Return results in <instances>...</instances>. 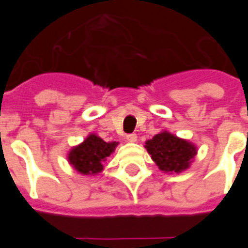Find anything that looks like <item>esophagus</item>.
Wrapping results in <instances>:
<instances>
[{
	"instance_id": "esophagus-1",
	"label": "esophagus",
	"mask_w": 248,
	"mask_h": 248,
	"mask_svg": "<svg viewBox=\"0 0 248 248\" xmlns=\"http://www.w3.org/2000/svg\"><path fill=\"white\" fill-rule=\"evenodd\" d=\"M125 138H126V140H128V141H130V143H135V141H137V139H138L137 134H134V133H133V134H126Z\"/></svg>"
}]
</instances>
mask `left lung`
Returning a JSON list of instances; mask_svg holds the SVG:
<instances>
[{
	"label": "left lung",
	"instance_id": "1",
	"mask_svg": "<svg viewBox=\"0 0 248 248\" xmlns=\"http://www.w3.org/2000/svg\"><path fill=\"white\" fill-rule=\"evenodd\" d=\"M145 148L160 170L165 172L183 171L189 168L191 159L196 155L195 145L168 131L148 140Z\"/></svg>",
	"mask_w": 248,
	"mask_h": 248
}]
</instances>
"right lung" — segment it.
<instances>
[{"label":"right lung","mask_w":248,"mask_h":248,"mask_svg":"<svg viewBox=\"0 0 248 248\" xmlns=\"http://www.w3.org/2000/svg\"><path fill=\"white\" fill-rule=\"evenodd\" d=\"M115 146V141L105 143L102 138L91 134L80 145L72 149L68 160L80 174H98L103 170V163L113 153Z\"/></svg>","instance_id":"right-lung-1"}]
</instances>
